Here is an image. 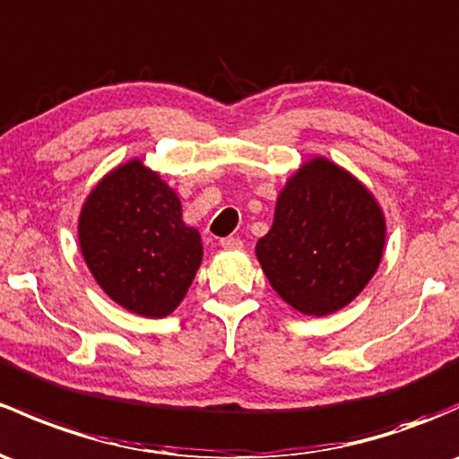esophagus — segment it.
Returning a JSON list of instances; mask_svg holds the SVG:
<instances>
[{"instance_id":"obj_1","label":"esophagus","mask_w":459,"mask_h":459,"mask_svg":"<svg viewBox=\"0 0 459 459\" xmlns=\"http://www.w3.org/2000/svg\"><path fill=\"white\" fill-rule=\"evenodd\" d=\"M220 246H221V248H226V250H239V248H242V239L224 238V239H220Z\"/></svg>"}]
</instances>
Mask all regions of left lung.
Masks as SVG:
<instances>
[{"instance_id":"left-lung-1","label":"left lung","mask_w":459,"mask_h":459,"mask_svg":"<svg viewBox=\"0 0 459 459\" xmlns=\"http://www.w3.org/2000/svg\"><path fill=\"white\" fill-rule=\"evenodd\" d=\"M385 235V213L368 186L316 156L288 178L255 253L288 306L325 316L363 292L383 259Z\"/></svg>"}]
</instances>
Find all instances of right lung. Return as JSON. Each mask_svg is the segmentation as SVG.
I'll list each match as a JSON object with an SVG mask.
<instances>
[{"label":"right lung","mask_w":459,"mask_h":459,"mask_svg":"<svg viewBox=\"0 0 459 459\" xmlns=\"http://www.w3.org/2000/svg\"><path fill=\"white\" fill-rule=\"evenodd\" d=\"M79 244L103 292L147 318L171 315L202 264V238L182 220L178 193L138 158L91 189L79 215Z\"/></svg>","instance_id":"add662e5"}]
</instances>
